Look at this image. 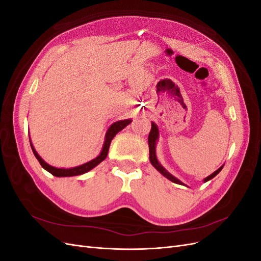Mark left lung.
Returning a JSON list of instances; mask_svg holds the SVG:
<instances>
[{
  "label": "left lung",
  "instance_id": "obj_1",
  "mask_svg": "<svg viewBox=\"0 0 261 261\" xmlns=\"http://www.w3.org/2000/svg\"><path fill=\"white\" fill-rule=\"evenodd\" d=\"M158 139H159V128H158V126L154 122H151V130H150L149 133V137H148V145H149V160H150V163H151L153 167L155 168L156 171H159L161 174L167 177L168 179H170L171 181H173V183L175 184H179V185H184L186 187H188L186 184H184L183 181H180L178 178H176L175 176H173L170 172H168L167 170H165L162 164L158 161V158H156V152H155V147H156V141ZM223 169V165L222 167H220L217 171H215L212 173V174H210L209 176H207L206 178H203V181L206 183V181L212 179L213 177H215L216 175H218L220 171Z\"/></svg>",
  "mask_w": 261,
  "mask_h": 261
}]
</instances>
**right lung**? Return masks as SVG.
I'll return each mask as SVG.
<instances>
[{"label":"right lung","instance_id":"right-lung-1","mask_svg":"<svg viewBox=\"0 0 261 261\" xmlns=\"http://www.w3.org/2000/svg\"><path fill=\"white\" fill-rule=\"evenodd\" d=\"M130 123H132L130 118H128V120H122V121H117V122L113 123L111 126H110L109 129L107 130L106 137H105V143H103V146H102L101 152L99 153V155L94 158V159L88 161V162H86V163H84L82 165H78V167H74V168L64 169V168L52 167V165L46 163L42 159V158L38 154L35 147L33 146V144H31V140H30V146H31V149H33V152H34L35 156L37 158V160L39 161V163L41 164V167L44 170L48 171L49 173H51L52 175L58 176V177H67V176L82 175V174H84V173L89 172L93 168H96L99 163H101L102 161L106 159L107 155H108V152H109L110 145H111V141L114 138V136L116 135L118 132H121L123 128H125L126 126H127Z\"/></svg>","mask_w":261,"mask_h":261}]
</instances>
